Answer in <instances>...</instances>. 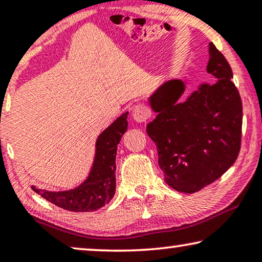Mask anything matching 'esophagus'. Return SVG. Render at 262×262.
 Segmentation results:
<instances>
[{
  "instance_id": "obj_1",
  "label": "esophagus",
  "mask_w": 262,
  "mask_h": 262,
  "mask_svg": "<svg viewBox=\"0 0 262 262\" xmlns=\"http://www.w3.org/2000/svg\"><path fill=\"white\" fill-rule=\"evenodd\" d=\"M132 116L135 122L138 123H146L148 122L150 117H152V112H150L149 106L143 104V103H139L133 108Z\"/></svg>"
}]
</instances>
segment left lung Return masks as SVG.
<instances>
[{
	"mask_svg": "<svg viewBox=\"0 0 262 262\" xmlns=\"http://www.w3.org/2000/svg\"><path fill=\"white\" fill-rule=\"evenodd\" d=\"M203 83L185 101L183 80L164 83L148 98L157 114L147 134L157 145L165 182L179 192L193 193L219 179L237 159L241 146L242 103L231 82L230 65L212 42Z\"/></svg>",
	"mask_w": 262,
	"mask_h": 262,
	"instance_id": "1",
	"label": "left lung"
}]
</instances>
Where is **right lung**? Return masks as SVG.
Instances as JSON below:
<instances>
[{
  "mask_svg": "<svg viewBox=\"0 0 262 262\" xmlns=\"http://www.w3.org/2000/svg\"><path fill=\"white\" fill-rule=\"evenodd\" d=\"M128 112L114 121L96 140L94 163L86 179L75 189L47 191L32 189L46 201L69 211L89 212L108 204L116 190V150L128 127Z\"/></svg>",
  "mask_w": 262,
  "mask_h": 262,
  "instance_id": "1",
  "label": "right lung"
}]
</instances>
